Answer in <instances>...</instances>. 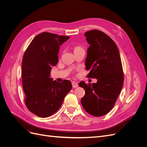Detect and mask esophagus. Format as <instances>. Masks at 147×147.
<instances>
[{
	"label": "esophagus",
	"mask_w": 147,
	"mask_h": 147,
	"mask_svg": "<svg viewBox=\"0 0 147 147\" xmlns=\"http://www.w3.org/2000/svg\"><path fill=\"white\" fill-rule=\"evenodd\" d=\"M72 87H73L74 88H77V87H78V83H77V82H74V81H72Z\"/></svg>",
	"instance_id": "1"
}]
</instances>
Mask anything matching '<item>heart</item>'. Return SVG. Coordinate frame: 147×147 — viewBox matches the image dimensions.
<instances>
[{"label":"heart","instance_id":"1","mask_svg":"<svg viewBox=\"0 0 147 147\" xmlns=\"http://www.w3.org/2000/svg\"><path fill=\"white\" fill-rule=\"evenodd\" d=\"M79 48H81V47H76L75 48V49H74V51L77 50V49H79Z\"/></svg>","mask_w":147,"mask_h":147}]
</instances>
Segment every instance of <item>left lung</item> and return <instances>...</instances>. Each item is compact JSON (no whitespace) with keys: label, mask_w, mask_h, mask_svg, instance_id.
Listing matches in <instances>:
<instances>
[{"label":"left lung","mask_w":147,"mask_h":147,"mask_svg":"<svg viewBox=\"0 0 147 147\" xmlns=\"http://www.w3.org/2000/svg\"><path fill=\"white\" fill-rule=\"evenodd\" d=\"M90 44L85 61L90 71L88 78H96V83L79 86L85 91L81 103L86 112L94 117L108 113L115 105L122 89L124 74L118 48L109 35L97 29L84 34Z\"/></svg>","instance_id":"left-lung-1"}]
</instances>
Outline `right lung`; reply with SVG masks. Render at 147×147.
<instances>
[{
  "label": "right lung",
  "mask_w": 147,
  "mask_h": 147,
  "mask_svg": "<svg viewBox=\"0 0 147 147\" xmlns=\"http://www.w3.org/2000/svg\"><path fill=\"white\" fill-rule=\"evenodd\" d=\"M69 36L42 32L35 36L26 49L22 62V82L24 102L30 112L47 118L55 113L72 89V83L53 81L50 74L58 62L59 47Z\"/></svg>",
  "instance_id": "add662e5"
}]
</instances>
